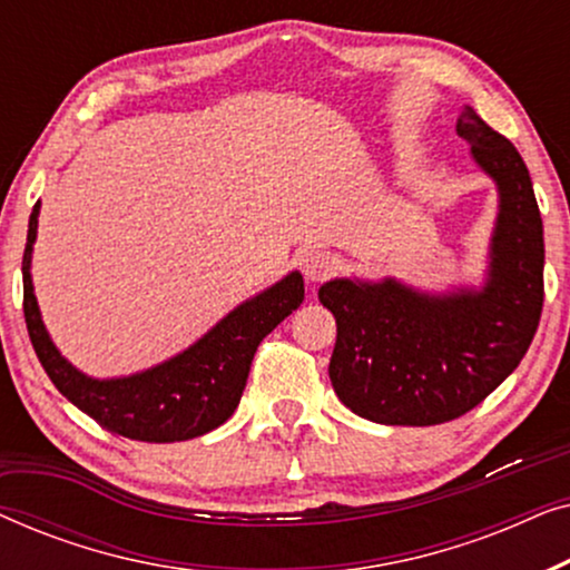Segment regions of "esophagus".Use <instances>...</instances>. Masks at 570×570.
<instances>
[{
    "label": "esophagus",
    "instance_id": "34e87169",
    "mask_svg": "<svg viewBox=\"0 0 570 570\" xmlns=\"http://www.w3.org/2000/svg\"><path fill=\"white\" fill-rule=\"evenodd\" d=\"M337 264H340L337 256H334L332 252H324V248H311V252L303 254L301 269H303V275H306V279H311V283H322V279H326L337 272Z\"/></svg>",
    "mask_w": 570,
    "mask_h": 570
}]
</instances>
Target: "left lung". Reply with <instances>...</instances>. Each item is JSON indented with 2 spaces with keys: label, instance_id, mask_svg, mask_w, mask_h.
<instances>
[{
  "label": "left lung",
  "instance_id": "8db88e82",
  "mask_svg": "<svg viewBox=\"0 0 570 570\" xmlns=\"http://www.w3.org/2000/svg\"><path fill=\"white\" fill-rule=\"evenodd\" d=\"M456 135L498 189L485 283L425 293L394 277H334L318 287L337 318L334 392L373 423L439 425L478 407L521 363L540 324L544 240L529 170L470 106Z\"/></svg>",
  "mask_w": 570,
  "mask_h": 570
}]
</instances>
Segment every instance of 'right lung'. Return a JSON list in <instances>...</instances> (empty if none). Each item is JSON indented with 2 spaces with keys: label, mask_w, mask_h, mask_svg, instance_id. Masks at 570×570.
Listing matches in <instances>:
<instances>
[{
  "label": "right lung",
  "mask_w": 570,
  "mask_h": 570,
  "mask_svg": "<svg viewBox=\"0 0 570 570\" xmlns=\"http://www.w3.org/2000/svg\"><path fill=\"white\" fill-rule=\"evenodd\" d=\"M36 202L22 254V311L30 342L53 386L100 423L131 441L174 443L205 435L236 412L259 342L303 303V277L291 272L223 316L213 330L168 361L119 379H92L77 371L53 345L30 277L38 236Z\"/></svg>",
  "instance_id": "add662e5"
}]
</instances>
